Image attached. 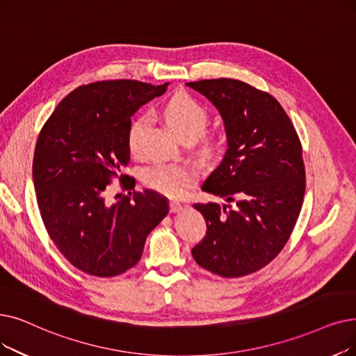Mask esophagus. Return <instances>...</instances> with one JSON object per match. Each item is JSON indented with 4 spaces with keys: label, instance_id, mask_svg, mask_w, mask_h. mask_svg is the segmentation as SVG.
<instances>
[{
    "label": "esophagus",
    "instance_id": "1",
    "mask_svg": "<svg viewBox=\"0 0 356 356\" xmlns=\"http://www.w3.org/2000/svg\"><path fill=\"white\" fill-rule=\"evenodd\" d=\"M183 208V205L180 202H177V200H170V211L172 212H177Z\"/></svg>",
    "mask_w": 356,
    "mask_h": 356
}]
</instances>
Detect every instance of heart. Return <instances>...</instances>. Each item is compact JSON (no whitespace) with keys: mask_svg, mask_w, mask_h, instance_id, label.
Segmentation results:
<instances>
[{"mask_svg":"<svg viewBox=\"0 0 356 356\" xmlns=\"http://www.w3.org/2000/svg\"><path fill=\"white\" fill-rule=\"evenodd\" d=\"M163 116L167 125L172 128L181 140L195 141L202 135L209 123V113L196 99L180 92L173 96L163 107ZM149 127L147 115L135 116L127 129V148L132 157L143 154L144 138ZM215 148L213 140L209 136H200V151L211 154ZM197 173L193 165L186 163H161L147 167L141 180L147 188L165 196L177 197L186 192L196 181Z\"/></svg>","mask_w":356,"mask_h":356,"instance_id":"1","label":"heart"}]
</instances>
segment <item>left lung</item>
Returning <instances> with one entry per match:
<instances>
[{"label": "left lung", "instance_id": "obj_1", "mask_svg": "<svg viewBox=\"0 0 356 356\" xmlns=\"http://www.w3.org/2000/svg\"><path fill=\"white\" fill-rule=\"evenodd\" d=\"M186 84L220 111L228 141L202 191L236 204L193 205L204 215L207 234L192 256L222 277L250 275L281 253L297 224L305 193L301 141L266 91L231 79Z\"/></svg>", "mask_w": 356, "mask_h": 356}]
</instances>
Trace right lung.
I'll list each match as a JSON object with an SVG mask.
<instances>
[{
  "mask_svg": "<svg viewBox=\"0 0 356 356\" xmlns=\"http://www.w3.org/2000/svg\"><path fill=\"white\" fill-rule=\"evenodd\" d=\"M168 83L107 80L76 87L39 134L33 181L42 221L56 249L81 272L112 277L140 261L147 236L168 212L167 199L120 175L131 160L127 129L140 106L164 95ZM115 177L129 191L105 200Z\"/></svg>",
  "mask_w": 356,
  "mask_h": 356,
  "instance_id": "right-lung-1",
  "label": "right lung"
}]
</instances>
